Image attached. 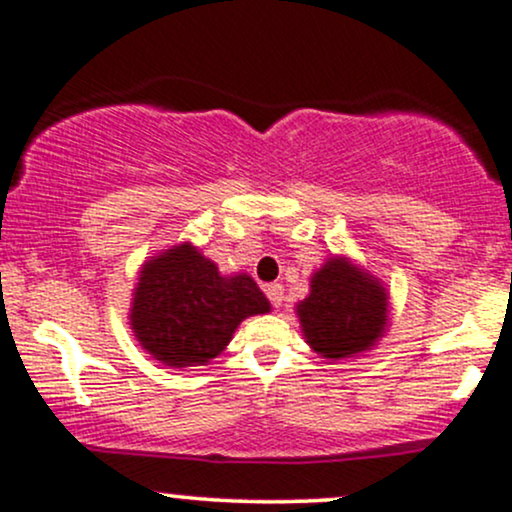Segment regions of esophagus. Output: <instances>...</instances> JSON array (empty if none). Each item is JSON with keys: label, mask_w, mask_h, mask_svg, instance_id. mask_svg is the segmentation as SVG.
I'll list each match as a JSON object with an SVG mask.
<instances>
[{"label": "esophagus", "mask_w": 512, "mask_h": 512, "mask_svg": "<svg viewBox=\"0 0 512 512\" xmlns=\"http://www.w3.org/2000/svg\"><path fill=\"white\" fill-rule=\"evenodd\" d=\"M264 293H267V298L272 301L274 308H279V305L284 303V286L281 284H267L264 286Z\"/></svg>", "instance_id": "1"}]
</instances>
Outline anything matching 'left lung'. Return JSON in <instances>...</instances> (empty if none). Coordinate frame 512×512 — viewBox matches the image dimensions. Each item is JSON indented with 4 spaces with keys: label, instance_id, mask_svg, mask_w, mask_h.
Returning <instances> with one entry per match:
<instances>
[{
    "label": "left lung",
    "instance_id": "8db88e82",
    "mask_svg": "<svg viewBox=\"0 0 512 512\" xmlns=\"http://www.w3.org/2000/svg\"><path fill=\"white\" fill-rule=\"evenodd\" d=\"M310 349L322 358L368 351L387 327V291L349 257H330L310 279V296L296 305Z\"/></svg>",
    "mask_w": 512,
    "mask_h": 512
}]
</instances>
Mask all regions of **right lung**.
<instances>
[{"instance_id": "add662e5", "label": "right lung", "mask_w": 512, "mask_h": 512, "mask_svg": "<svg viewBox=\"0 0 512 512\" xmlns=\"http://www.w3.org/2000/svg\"><path fill=\"white\" fill-rule=\"evenodd\" d=\"M269 313L267 296L248 274L221 276L195 245L151 257L134 289V337L170 368L207 366L231 342L245 317Z\"/></svg>"}]
</instances>
